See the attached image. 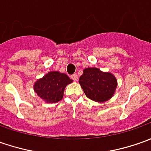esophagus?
I'll list each match as a JSON object with an SVG mask.
<instances>
[{
  "instance_id": "esophagus-1",
  "label": "esophagus",
  "mask_w": 151,
  "mask_h": 151,
  "mask_svg": "<svg viewBox=\"0 0 151 151\" xmlns=\"http://www.w3.org/2000/svg\"><path fill=\"white\" fill-rule=\"evenodd\" d=\"M71 78H72L73 81H77L78 80V75H77L76 73H74V74L71 75Z\"/></svg>"
}]
</instances>
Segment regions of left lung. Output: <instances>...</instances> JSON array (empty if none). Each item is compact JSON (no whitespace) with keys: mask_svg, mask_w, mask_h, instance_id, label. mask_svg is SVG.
I'll return each mask as SVG.
<instances>
[{"mask_svg":"<svg viewBox=\"0 0 151 151\" xmlns=\"http://www.w3.org/2000/svg\"><path fill=\"white\" fill-rule=\"evenodd\" d=\"M79 83L86 96L96 102L109 99L117 87L114 76L109 73H103L96 68H85L79 78Z\"/></svg>","mask_w":151,"mask_h":151,"instance_id":"obj_1","label":"left lung"}]
</instances>
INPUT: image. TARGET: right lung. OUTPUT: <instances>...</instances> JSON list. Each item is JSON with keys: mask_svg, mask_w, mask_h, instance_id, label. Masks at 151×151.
<instances>
[{"mask_svg": "<svg viewBox=\"0 0 151 151\" xmlns=\"http://www.w3.org/2000/svg\"><path fill=\"white\" fill-rule=\"evenodd\" d=\"M73 82L69 77L59 72H50L34 85L37 95L47 103L60 101L63 97L65 87Z\"/></svg>", "mask_w": 151, "mask_h": 151, "instance_id": "1", "label": "right lung"}]
</instances>
